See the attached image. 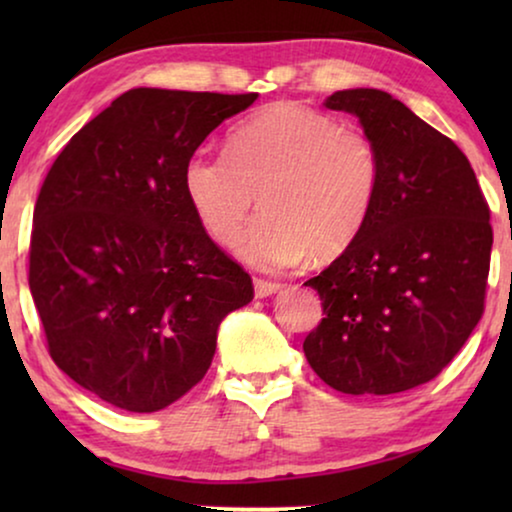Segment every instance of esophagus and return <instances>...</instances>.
Listing matches in <instances>:
<instances>
[{
    "mask_svg": "<svg viewBox=\"0 0 512 512\" xmlns=\"http://www.w3.org/2000/svg\"><path fill=\"white\" fill-rule=\"evenodd\" d=\"M279 289H282V284L268 282V279H254L256 298H270V296H275Z\"/></svg>",
    "mask_w": 512,
    "mask_h": 512,
    "instance_id": "obj_1",
    "label": "esophagus"
}]
</instances>
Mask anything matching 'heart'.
<instances>
[{"mask_svg":"<svg viewBox=\"0 0 512 512\" xmlns=\"http://www.w3.org/2000/svg\"><path fill=\"white\" fill-rule=\"evenodd\" d=\"M230 156L193 153L184 193L214 242L233 244L254 209L235 254L251 268H291L345 251L366 226L380 188V156L366 132L298 102H275L237 125Z\"/></svg>","mask_w":512,"mask_h":512,"instance_id":"1","label":"heart"}]
</instances>
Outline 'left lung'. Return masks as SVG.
I'll return each instance as SVG.
<instances>
[{
	"label": "left lung",
	"mask_w": 512,
	"mask_h": 512,
	"mask_svg": "<svg viewBox=\"0 0 512 512\" xmlns=\"http://www.w3.org/2000/svg\"><path fill=\"white\" fill-rule=\"evenodd\" d=\"M359 118L380 156V188L359 237L307 279L324 319L303 342L314 373L352 396H389L450 363L485 307L489 207L452 139L377 88L326 97Z\"/></svg>",
	"instance_id": "obj_1"
}]
</instances>
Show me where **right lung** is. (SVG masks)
Instances as JSON below:
<instances>
[{"mask_svg":"<svg viewBox=\"0 0 512 512\" xmlns=\"http://www.w3.org/2000/svg\"><path fill=\"white\" fill-rule=\"evenodd\" d=\"M258 93L132 88L83 125L34 207L30 291L48 352L90 394L158 412L193 389L251 277L209 240L184 165Z\"/></svg>","mask_w":512,"mask_h":512,"instance_id":"right-lung-1","label":"right lung"}]
</instances>
